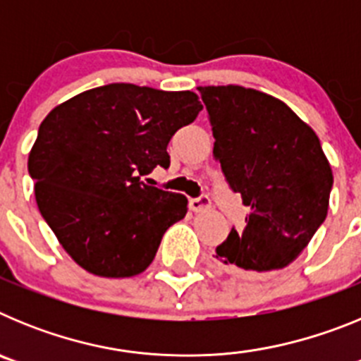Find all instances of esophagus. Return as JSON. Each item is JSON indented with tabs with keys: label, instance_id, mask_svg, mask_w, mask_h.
<instances>
[{
	"label": "esophagus",
	"instance_id": "obj_1",
	"mask_svg": "<svg viewBox=\"0 0 361 361\" xmlns=\"http://www.w3.org/2000/svg\"><path fill=\"white\" fill-rule=\"evenodd\" d=\"M209 206H212V202H209L208 195H200V197H197V199L190 200V209L195 213L204 212V209H208Z\"/></svg>",
	"mask_w": 361,
	"mask_h": 361
}]
</instances>
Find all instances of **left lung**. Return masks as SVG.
<instances>
[{
    "mask_svg": "<svg viewBox=\"0 0 361 361\" xmlns=\"http://www.w3.org/2000/svg\"><path fill=\"white\" fill-rule=\"evenodd\" d=\"M226 180L251 209L216 260L233 275L282 269L324 224L333 170L320 139L280 99L244 86H199Z\"/></svg>",
    "mask_w": 361,
    "mask_h": 361,
    "instance_id": "8db88e82",
    "label": "left lung"
}]
</instances>
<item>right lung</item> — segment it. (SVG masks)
Segmentation results:
<instances>
[{
    "instance_id": "right-lung-1",
    "label": "right lung",
    "mask_w": 361,
    "mask_h": 361,
    "mask_svg": "<svg viewBox=\"0 0 361 361\" xmlns=\"http://www.w3.org/2000/svg\"><path fill=\"white\" fill-rule=\"evenodd\" d=\"M200 110L195 92L111 82L44 117L28 173L41 215L73 262L104 279L135 276L153 262L188 199L141 175L170 166L168 142Z\"/></svg>"
}]
</instances>
